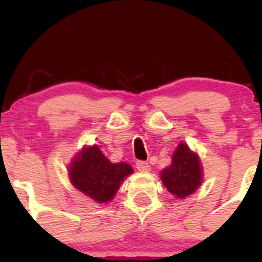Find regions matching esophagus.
<instances>
[{"mask_svg":"<svg viewBox=\"0 0 262 262\" xmlns=\"http://www.w3.org/2000/svg\"><path fill=\"white\" fill-rule=\"evenodd\" d=\"M137 169L139 171H149L150 170L149 162L143 161V160H138L137 161Z\"/></svg>","mask_w":262,"mask_h":262,"instance_id":"esophagus-1","label":"esophagus"}]
</instances>
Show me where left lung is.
Returning a JSON list of instances; mask_svg holds the SVG:
<instances>
[{"label":"left lung","mask_w":262,"mask_h":262,"mask_svg":"<svg viewBox=\"0 0 262 262\" xmlns=\"http://www.w3.org/2000/svg\"><path fill=\"white\" fill-rule=\"evenodd\" d=\"M161 180L165 187L179 198L193 193L202 182V167L198 156L181 143L172 155V162L162 170Z\"/></svg>","instance_id":"8db88e82"}]
</instances>
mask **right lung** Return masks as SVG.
I'll return each mask as SVG.
<instances>
[{
  "instance_id": "add662e5",
  "label": "right lung",
  "mask_w": 262,
  "mask_h": 262,
  "mask_svg": "<svg viewBox=\"0 0 262 262\" xmlns=\"http://www.w3.org/2000/svg\"><path fill=\"white\" fill-rule=\"evenodd\" d=\"M133 169L125 162L112 164L97 145L85 148L71 164V183L98 203L110 202Z\"/></svg>"
}]
</instances>
